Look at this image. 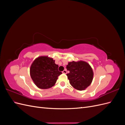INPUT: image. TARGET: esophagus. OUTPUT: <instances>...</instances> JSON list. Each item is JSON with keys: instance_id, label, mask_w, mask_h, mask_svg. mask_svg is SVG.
I'll use <instances>...</instances> for the list:
<instances>
[{"instance_id": "esophagus-1", "label": "esophagus", "mask_w": 125, "mask_h": 125, "mask_svg": "<svg viewBox=\"0 0 125 125\" xmlns=\"http://www.w3.org/2000/svg\"><path fill=\"white\" fill-rule=\"evenodd\" d=\"M62 73H64V74H66V73H67V70H64L62 71Z\"/></svg>"}]
</instances>
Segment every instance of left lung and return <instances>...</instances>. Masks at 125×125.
Listing matches in <instances>:
<instances>
[{
	"instance_id": "obj_1",
	"label": "left lung",
	"mask_w": 125,
	"mask_h": 125,
	"mask_svg": "<svg viewBox=\"0 0 125 125\" xmlns=\"http://www.w3.org/2000/svg\"><path fill=\"white\" fill-rule=\"evenodd\" d=\"M70 73H67L70 84L78 90H84L93 80V72L91 67L84 61L68 62L66 67Z\"/></svg>"
}]
</instances>
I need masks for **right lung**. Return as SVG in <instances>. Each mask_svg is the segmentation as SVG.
Listing matches in <instances>:
<instances>
[{"label": "right lung", "mask_w": 125, "mask_h": 125, "mask_svg": "<svg viewBox=\"0 0 125 125\" xmlns=\"http://www.w3.org/2000/svg\"><path fill=\"white\" fill-rule=\"evenodd\" d=\"M58 65L55 60L47 56L36 58L30 68V75L35 84L42 89H47L54 86L58 77L62 73L58 70Z\"/></svg>", "instance_id": "1"}]
</instances>
